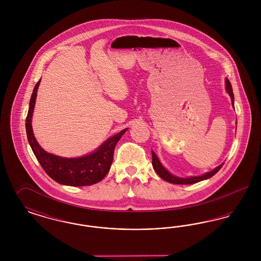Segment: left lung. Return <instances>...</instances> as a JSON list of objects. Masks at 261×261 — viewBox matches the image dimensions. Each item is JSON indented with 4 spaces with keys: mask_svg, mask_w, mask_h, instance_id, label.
Returning <instances> with one entry per match:
<instances>
[{
    "mask_svg": "<svg viewBox=\"0 0 261 261\" xmlns=\"http://www.w3.org/2000/svg\"><path fill=\"white\" fill-rule=\"evenodd\" d=\"M226 91L227 93L230 95L231 99H232V105L234 107V93H233V89H232V85L230 83V81L228 79H226ZM152 153V166H153V169L154 171L158 173V175L167 182L169 183H172V184H179V185H189V184H195V183H198L199 181H202V180H205V179H208L212 177L213 175L217 173L220 168L223 166V164L217 166L215 169L211 170L210 172L204 174V175H201V176H197V177H190V178H179V177H176L173 176L172 174L169 173L163 166L162 165V163L159 161L156 154L151 151Z\"/></svg>",
    "mask_w": 261,
    "mask_h": 261,
    "instance_id": "obj_1",
    "label": "left lung"
}]
</instances>
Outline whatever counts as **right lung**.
<instances>
[{"label":"right lung","instance_id":"obj_1","mask_svg":"<svg viewBox=\"0 0 261 261\" xmlns=\"http://www.w3.org/2000/svg\"><path fill=\"white\" fill-rule=\"evenodd\" d=\"M39 83L40 80L33 90L25 123L27 139L38 162L53 180L62 185L83 187L98 183L109 173L113 161L114 148L127 128L108 139L97 150L89 155L77 159H65L45 151L39 146L31 125Z\"/></svg>","mask_w":261,"mask_h":261}]
</instances>
